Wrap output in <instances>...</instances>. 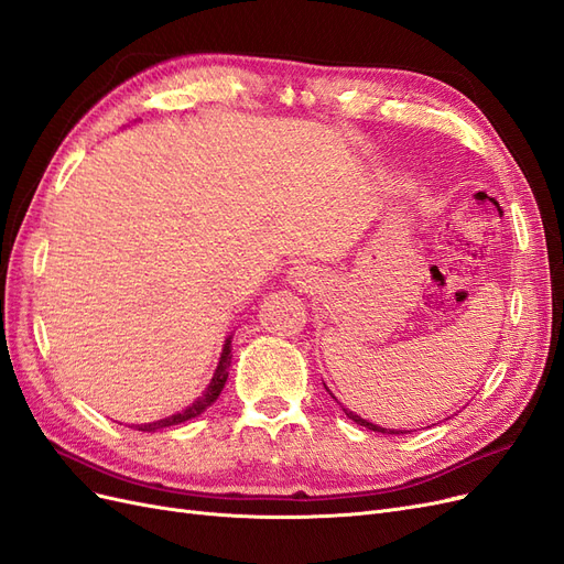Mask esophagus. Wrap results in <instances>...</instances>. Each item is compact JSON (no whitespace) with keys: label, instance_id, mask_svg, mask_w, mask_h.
Listing matches in <instances>:
<instances>
[{"label":"esophagus","instance_id":"obj_1","mask_svg":"<svg viewBox=\"0 0 564 564\" xmlns=\"http://www.w3.org/2000/svg\"><path fill=\"white\" fill-rule=\"evenodd\" d=\"M289 278H292V284H299V286H308V289H313V284L317 282V278H315V270L313 268H308V265H296V268H292V272H289Z\"/></svg>","mask_w":564,"mask_h":564}]
</instances>
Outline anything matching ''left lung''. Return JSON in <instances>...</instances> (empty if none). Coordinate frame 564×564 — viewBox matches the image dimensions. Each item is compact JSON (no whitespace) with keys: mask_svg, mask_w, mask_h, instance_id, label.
<instances>
[{"mask_svg":"<svg viewBox=\"0 0 564 564\" xmlns=\"http://www.w3.org/2000/svg\"><path fill=\"white\" fill-rule=\"evenodd\" d=\"M344 412H346V416H348V419H352L357 425H365V429H369V431H373V433H386V435H404V433H409V431H390V429H381V425H377V423H369V421H365L362 416H357V414L348 412V409H344Z\"/></svg>","mask_w":564,"mask_h":564,"instance_id":"8db88e82","label":"left lung"}]
</instances>
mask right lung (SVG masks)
<instances>
[{"label": "right lung", "instance_id": "right-lung-1", "mask_svg": "<svg viewBox=\"0 0 564 564\" xmlns=\"http://www.w3.org/2000/svg\"><path fill=\"white\" fill-rule=\"evenodd\" d=\"M230 338H226V346H224V352H220V360H218V367H216V371H214V379H212V383L207 386V390L202 392V395L191 404V406H185L183 412H178V414H174V416H166V419H160V421H152V423H141V425H135V431H143V433H155V431H162V429H169V425H178V423H183V421H191V419H195V416H199L204 409L207 406H212L216 400H218V395H220V390H224V386H226V381H228V369H230Z\"/></svg>", "mask_w": 564, "mask_h": 564}]
</instances>
